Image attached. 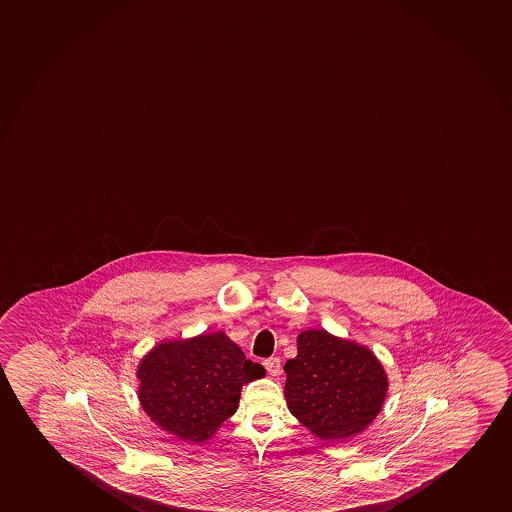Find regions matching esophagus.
Instances as JSON below:
<instances>
[{"label": "esophagus", "instance_id": "obj_1", "mask_svg": "<svg viewBox=\"0 0 512 512\" xmlns=\"http://www.w3.org/2000/svg\"><path fill=\"white\" fill-rule=\"evenodd\" d=\"M263 364H265V369L268 371L270 376H280V371H282V362H280L278 357H270V359H266Z\"/></svg>", "mask_w": 512, "mask_h": 512}]
</instances>
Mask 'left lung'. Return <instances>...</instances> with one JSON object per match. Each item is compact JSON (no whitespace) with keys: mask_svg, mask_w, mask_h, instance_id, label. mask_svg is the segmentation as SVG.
Wrapping results in <instances>:
<instances>
[{"mask_svg":"<svg viewBox=\"0 0 512 512\" xmlns=\"http://www.w3.org/2000/svg\"><path fill=\"white\" fill-rule=\"evenodd\" d=\"M288 410L323 441L359 434L381 412L388 377L369 348L324 329L302 331L285 364Z\"/></svg>","mask_w":512,"mask_h":512,"instance_id":"8db88e82","label":"left lung"}]
</instances>
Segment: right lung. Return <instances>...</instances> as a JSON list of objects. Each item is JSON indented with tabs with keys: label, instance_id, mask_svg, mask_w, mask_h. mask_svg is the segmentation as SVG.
I'll use <instances>...</instances> for the list:
<instances>
[{
	"label": "right lung",
	"instance_id": "obj_1",
	"mask_svg": "<svg viewBox=\"0 0 512 512\" xmlns=\"http://www.w3.org/2000/svg\"><path fill=\"white\" fill-rule=\"evenodd\" d=\"M224 333L164 341L138 367L141 406L162 429L205 441L234 415L242 384L265 376Z\"/></svg>",
	"mask_w": 512,
	"mask_h": 512
}]
</instances>
